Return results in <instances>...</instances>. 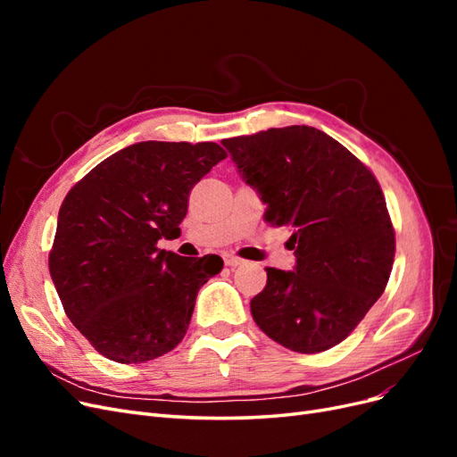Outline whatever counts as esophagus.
<instances>
[{
  "label": "esophagus",
  "instance_id": "esophagus-1",
  "mask_svg": "<svg viewBox=\"0 0 457 457\" xmlns=\"http://www.w3.org/2000/svg\"><path fill=\"white\" fill-rule=\"evenodd\" d=\"M223 259H225V265H228V267H240V265H244V259H240L237 255H225Z\"/></svg>",
  "mask_w": 457,
  "mask_h": 457
}]
</instances>
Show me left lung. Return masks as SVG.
<instances>
[{
  "mask_svg": "<svg viewBox=\"0 0 457 457\" xmlns=\"http://www.w3.org/2000/svg\"><path fill=\"white\" fill-rule=\"evenodd\" d=\"M261 202L265 219L292 228L294 270L267 269L252 299L255 324L295 353H322L347 337L389 282L395 230L376 177L309 126L220 141Z\"/></svg>",
  "mask_w": 457,
  "mask_h": 457,
  "instance_id": "1",
  "label": "left lung"
}]
</instances>
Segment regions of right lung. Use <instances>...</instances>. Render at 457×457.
<instances>
[{"label": "right lung", "mask_w": 457, "mask_h": 457, "mask_svg": "<svg viewBox=\"0 0 457 457\" xmlns=\"http://www.w3.org/2000/svg\"><path fill=\"white\" fill-rule=\"evenodd\" d=\"M225 158L217 143H135L66 195L51 280L71 322L110 361L148 362L183 341L200 287L223 259L156 244L181 232L192 187Z\"/></svg>", "instance_id": "right-lung-1"}]
</instances>
